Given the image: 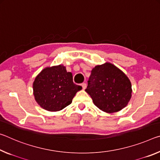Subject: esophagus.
<instances>
[{"mask_svg": "<svg viewBox=\"0 0 160 160\" xmlns=\"http://www.w3.org/2000/svg\"><path fill=\"white\" fill-rule=\"evenodd\" d=\"M82 88L83 90L85 89V88H86V83H82Z\"/></svg>", "mask_w": 160, "mask_h": 160, "instance_id": "1", "label": "esophagus"}]
</instances>
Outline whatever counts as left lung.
Listing matches in <instances>:
<instances>
[{"instance_id":"8db88e82","label":"left lung","mask_w":160,"mask_h":160,"mask_svg":"<svg viewBox=\"0 0 160 160\" xmlns=\"http://www.w3.org/2000/svg\"><path fill=\"white\" fill-rule=\"evenodd\" d=\"M86 92L102 111H121L132 97V85L123 72L111 63L96 65L91 70Z\"/></svg>"}]
</instances>
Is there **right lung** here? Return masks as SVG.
<instances>
[{"label": "right lung", "mask_w": 160, "mask_h": 160, "mask_svg": "<svg viewBox=\"0 0 160 160\" xmlns=\"http://www.w3.org/2000/svg\"><path fill=\"white\" fill-rule=\"evenodd\" d=\"M33 95L41 108L46 111H61L72 103L81 86L73 82V76L64 65L44 68L32 83Z\"/></svg>", "instance_id": "1"}]
</instances>
